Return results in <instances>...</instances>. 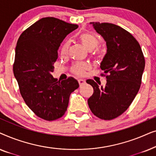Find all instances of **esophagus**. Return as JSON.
Here are the masks:
<instances>
[{"label": "esophagus", "mask_w": 156, "mask_h": 156, "mask_svg": "<svg viewBox=\"0 0 156 156\" xmlns=\"http://www.w3.org/2000/svg\"><path fill=\"white\" fill-rule=\"evenodd\" d=\"M78 82H79V84H80V85H82V84L85 83V81L84 80H82V79H79Z\"/></svg>", "instance_id": "1"}]
</instances>
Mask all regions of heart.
I'll list each match as a JSON object with an SVG mask.
<instances>
[{"mask_svg":"<svg viewBox=\"0 0 156 156\" xmlns=\"http://www.w3.org/2000/svg\"><path fill=\"white\" fill-rule=\"evenodd\" d=\"M81 43L84 45L89 51H92L95 50L99 45V40L95 35L89 33H82L79 37ZM69 44L68 42H66L62 47L61 52L62 54L65 55L69 49ZM89 69V65L86 63H77L72 67V72L74 74L78 75H82L84 73L87 69Z\"/></svg>","mask_w":156,"mask_h":156,"instance_id":"1","label":"heart"}]
</instances>
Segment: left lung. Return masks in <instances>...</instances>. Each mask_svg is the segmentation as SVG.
<instances>
[{
	"instance_id": "1",
	"label": "left lung",
	"mask_w": 156,
	"mask_h": 156,
	"mask_svg": "<svg viewBox=\"0 0 156 156\" xmlns=\"http://www.w3.org/2000/svg\"><path fill=\"white\" fill-rule=\"evenodd\" d=\"M90 24L106 42L107 52L100 67L108 75L105 87L87 80L94 89L87 101L96 116L112 120L129 107L138 92L145 59L139 43L126 30L112 23Z\"/></svg>"
}]
</instances>
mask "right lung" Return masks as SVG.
I'll use <instances>...</instances> for the list:
<instances>
[{
    "mask_svg": "<svg viewBox=\"0 0 156 156\" xmlns=\"http://www.w3.org/2000/svg\"><path fill=\"white\" fill-rule=\"evenodd\" d=\"M77 27L47 17L25 30L17 42L13 74L21 96L27 106L46 121L56 120L65 114L70 94L79 87L73 77L57 82L52 75L59 47Z\"/></svg>",
    "mask_w": 156,
    "mask_h": 156,
    "instance_id": "1",
    "label": "right lung"
}]
</instances>
